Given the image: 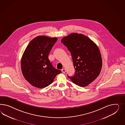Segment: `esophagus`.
<instances>
[{
	"label": "esophagus",
	"mask_w": 125,
	"mask_h": 125,
	"mask_svg": "<svg viewBox=\"0 0 125 125\" xmlns=\"http://www.w3.org/2000/svg\"><path fill=\"white\" fill-rule=\"evenodd\" d=\"M61 71H62V72H63V73H64L65 72H66V70L65 69H62L61 70Z\"/></svg>",
	"instance_id": "34e87169"
}]
</instances>
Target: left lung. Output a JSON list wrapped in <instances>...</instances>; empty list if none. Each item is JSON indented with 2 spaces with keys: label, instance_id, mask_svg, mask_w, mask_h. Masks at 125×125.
<instances>
[{
  "label": "left lung",
  "instance_id": "obj_1",
  "mask_svg": "<svg viewBox=\"0 0 125 125\" xmlns=\"http://www.w3.org/2000/svg\"><path fill=\"white\" fill-rule=\"evenodd\" d=\"M61 42L71 53L74 76H68L73 83L80 87L88 86L101 72L102 59L98 46L87 36L72 33L62 38Z\"/></svg>",
  "mask_w": 125,
  "mask_h": 125
}]
</instances>
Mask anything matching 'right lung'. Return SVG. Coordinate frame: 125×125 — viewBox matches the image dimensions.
Masks as SVG:
<instances>
[{
    "instance_id": "right-lung-1",
    "label": "right lung",
    "mask_w": 125,
    "mask_h": 125,
    "mask_svg": "<svg viewBox=\"0 0 125 125\" xmlns=\"http://www.w3.org/2000/svg\"><path fill=\"white\" fill-rule=\"evenodd\" d=\"M57 38L38 36L31 41L25 50L21 60L23 76L35 87L44 88L52 83L61 72L54 68L49 54Z\"/></svg>"
}]
</instances>
